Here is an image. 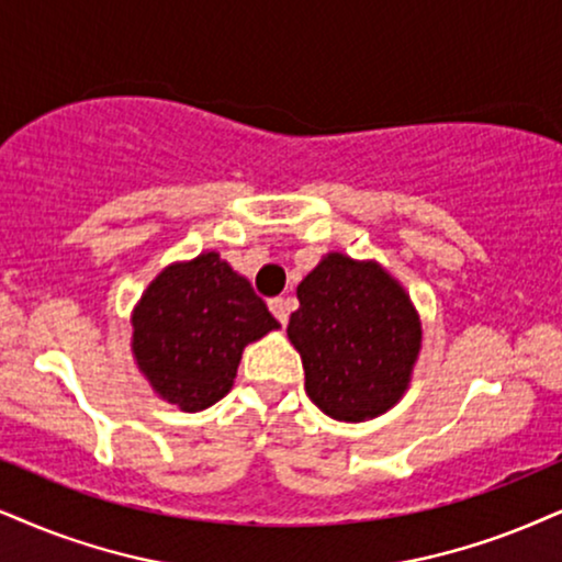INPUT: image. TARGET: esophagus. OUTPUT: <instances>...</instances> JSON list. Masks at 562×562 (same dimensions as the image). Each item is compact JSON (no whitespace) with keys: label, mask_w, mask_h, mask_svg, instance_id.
Wrapping results in <instances>:
<instances>
[{"label":"esophagus","mask_w":562,"mask_h":562,"mask_svg":"<svg viewBox=\"0 0 562 562\" xmlns=\"http://www.w3.org/2000/svg\"><path fill=\"white\" fill-rule=\"evenodd\" d=\"M269 311H272L274 314V318L277 322H280L282 326L288 324V314H290V305H288V301L285 297H272V301H269Z\"/></svg>","instance_id":"34e87169"}]
</instances>
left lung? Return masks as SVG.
<instances>
[{
    "instance_id": "obj_1",
    "label": "left lung",
    "mask_w": 562,
    "mask_h": 562,
    "mask_svg": "<svg viewBox=\"0 0 562 562\" xmlns=\"http://www.w3.org/2000/svg\"><path fill=\"white\" fill-rule=\"evenodd\" d=\"M288 339L303 360L305 394L339 423H366L400 404L423 350L407 290L375 259L329 251L297 285Z\"/></svg>"
}]
</instances>
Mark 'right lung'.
I'll list each match as a JSON object with an SVG mask.
<instances>
[{"mask_svg":"<svg viewBox=\"0 0 562 562\" xmlns=\"http://www.w3.org/2000/svg\"><path fill=\"white\" fill-rule=\"evenodd\" d=\"M280 329L251 282L217 251L160 269L132 311V358L155 396L202 412L236 381L246 345Z\"/></svg>","mask_w":562,"mask_h":562,"instance_id":"add662e5","label":"right lung"}]
</instances>
